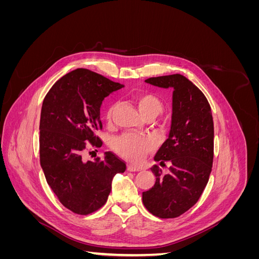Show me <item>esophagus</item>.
<instances>
[{
    "instance_id": "34e87169",
    "label": "esophagus",
    "mask_w": 259,
    "mask_h": 259,
    "mask_svg": "<svg viewBox=\"0 0 259 259\" xmlns=\"http://www.w3.org/2000/svg\"><path fill=\"white\" fill-rule=\"evenodd\" d=\"M127 170H128V171H139L140 168H139V167H136V166H134V165H132V164H128V165H127Z\"/></svg>"
}]
</instances>
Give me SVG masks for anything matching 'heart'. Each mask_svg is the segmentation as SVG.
Returning <instances> with one entry per match:
<instances>
[{
    "instance_id": "obj_1",
    "label": "heart",
    "mask_w": 259,
    "mask_h": 259,
    "mask_svg": "<svg viewBox=\"0 0 259 259\" xmlns=\"http://www.w3.org/2000/svg\"><path fill=\"white\" fill-rule=\"evenodd\" d=\"M135 103L144 116H156L161 113L163 103L161 98L150 92H139L135 95ZM113 107H110L107 111V122H112ZM113 149L124 159L131 162L139 163L150 153L154 145L150 139L138 136L135 134H124L116 138L113 142Z\"/></svg>"
}]
</instances>
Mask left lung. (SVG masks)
Instances as JSON below:
<instances>
[{
	"label": "left lung",
	"mask_w": 259,
	"mask_h": 259,
	"mask_svg": "<svg viewBox=\"0 0 259 259\" xmlns=\"http://www.w3.org/2000/svg\"><path fill=\"white\" fill-rule=\"evenodd\" d=\"M147 83L174 89L168 138L154 156L155 184L143 192L146 208L156 217L176 218L197 203L208 183L214 159V122L206 97L182 74L150 77Z\"/></svg>",
	"instance_id": "8db88e82"
}]
</instances>
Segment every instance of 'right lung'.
Wrapping results in <instances>:
<instances>
[{
	"mask_svg": "<svg viewBox=\"0 0 259 259\" xmlns=\"http://www.w3.org/2000/svg\"><path fill=\"white\" fill-rule=\"evenodd\" d=\"M122 88L120 83L80 68L59 79L43 100L40 163L59 202L75 214L89 215L103 207L112 178L126 169L125 162L112 152H106L104 160L86 162L83 158L89 146L103 145L96 135L103 128L101 103Z\"/></svg>",
	"mask_w": 259,
	"mask_h": 259,
	"instance_id": "1",
	"label": "right lung"
}]
</instances>
